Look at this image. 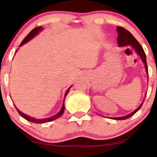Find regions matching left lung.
<instances>
[{
	"label": "left lung",
	"instance_id": "1",
	"mask_svg": "<svg viewBox=\"0 0 157 157\" xmlns=\"http://www.w3.org/2000/svg\"><path fill=\"white\" fill-rule=\"evenodd\" d=\"M117 31L118 32V37H117L118 46H120V47L131 46L133 49L134 50V52L140 57L142 63H144V66H145V71H146L147 75H148V69H147V61H146V55H145V52H144L142 46L140 44V43L136 40V39L135 38L134 36L132 35V34H131L130 32L128 31V30H126L125 29L122 28V27H120V26H117ZM145 96H146V94H145ZM144 100H143V101L142 102V103L140 104V106H139L137 109H135L134 111H133V112H131V113H128V114L125 115V116H123V117H109V118L112 119V120H125V119L131 117V116H133L135 113L137 112L139 110L141 109L142 104H143Z\"/></svg>",
	"mask_w": 157,
	"mask_h": 157
}]
</instances>
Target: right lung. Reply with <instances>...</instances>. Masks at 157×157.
<instances>
[{
  "mask_svg": "<svg viewBox=\"0 0 157 157\" xmlns=\"http://www.w3.org/2000/svg\"><path fill=\"white\" fill-rule=\"evenodd\" d=\"M43 30H44V27H41V26H39V27H36V28L34 29H32L31 32H29V34H28L27 36L26 37H25L24 39H23V40L21 42V44H20L19 47H21V46H22L23 45H24L25 44H26V43H28L29 41L31 40L32 39H33L34 37H35V36H37L38 34L40 33V32H42ZM17 52V50H16L15 55L16 54V52ZM71 86H70L68 89L66 90V93H65V95H64V99H63V105H62V107H61V109L60 110V111H59L58 113H56L55 115H54V116L52 117H47V118H44V119H36L35 117H30L29 116V115L26 114V113H23L22 111H21L20 110L17 109V107L15 106L16 109H17V112L20 113V115H21V117H23V118L26 119V120H28V121L29 122H35V123H45V122H51V121H53V120H56V119L59 118L60 117H61L63 115V113L64 112V110H65V105H64V102H65V99H66V95L68 94V91H69L70 89L71 88Z\"/></svg>",
  "mask_w": 157,
  "mask_h": 157,
  "instance_id": "1",
  "label": "right lung"
}]
</instances>
